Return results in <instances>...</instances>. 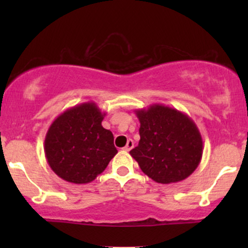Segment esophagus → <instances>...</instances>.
<instances>
[{
  "label": "esophagus",
  "instance_id": "obj_1",
  "mask_svg": "<svg viewBox=\"0 0 248 248\" xmlns=\"http://www.w3.org/2000/svg\"><path fill=\"white\" fill-rule=\"evenodd\" d=\"M133 147H134V141L133 140H128L126 147H124V150H126V152H129L130 149H133Z\"/></svg>",
  "mask_w": 248,
  "mask_h": 248
}]
</instances>
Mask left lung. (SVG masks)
Here are the masks:
<instances>
[{"label": "left lung", "mask_w": 248, "mask_h": 248, "mask_svg": "<svg viewBox=\"0 0 248 248\" xmlns=\"http://www.w3.org/2000/svg\"><path fill=\"white\" fill-rule=\"evenodd\" d=\"M135 114L140 141L129 154L142 171L161 184L189 177L203 155V140L192 119L160 104L136 109Z\"/></svg>", "instance_id": "obj_1"}]
</instances>
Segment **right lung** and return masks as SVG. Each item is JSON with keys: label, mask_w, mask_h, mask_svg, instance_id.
Listing matches in <instances>:
<instances>
[{"label": "right lung", "mask_w": 248, "mask_h": 248, "mask_svg": "<svg viewBox=\"0 0 248 248\" xmlns=\"http://www.w3.org/2000/svg\"><path fill=\"white\" fill-rule=\"evenodd\" d=\"M95 102L65 110L51 124L44 141L47 163L57 176L75 184L94 181L118 153L114 136L105 129Z\"/></svg>", "instance_id": "right-lung-1"}]
</instances>
